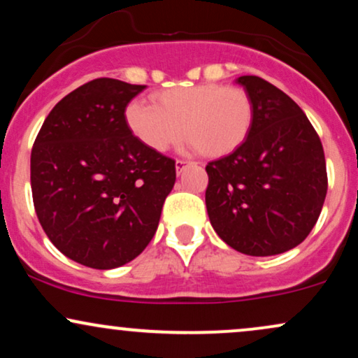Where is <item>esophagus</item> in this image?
Segmentation results:
<instances>
[{
	"instance_id": "esophagus-1",
	"label": "esophagus",
	"mask_w": 358,
	"mask_h": 358,
	"mask_svg": "<svg viewBox=\"0 0 358 358\" xmlns=\"http://www.w3.org/2000/svg\"><path fill=\"white\" fill-rule=\"evenodd\" d=\"M187 165H190V162H187V159H176L175 162V168H176V173H182V170Z\"/></svg>"
}]
</instances>
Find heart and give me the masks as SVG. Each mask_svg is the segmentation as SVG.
Listing matches in <instances>:
<instances>
[{"mask_svg":"<svg viewBox=\"0 0 358 358\" xmlns=\"http://www.w3.org/2000/svg\"><path fill=\"white\" fill-rule=\"evenodd\" d=\"M155 106L133 101L126 108L131 133L146 148L163 153L185 134L188 146L205 156L231 155L248 138L254 108L241 87L200 84L158 92Z\"/></svg>","mask_w":358,"mask_h":358,"instance_id":"1","label":"heart"}]
</instances>
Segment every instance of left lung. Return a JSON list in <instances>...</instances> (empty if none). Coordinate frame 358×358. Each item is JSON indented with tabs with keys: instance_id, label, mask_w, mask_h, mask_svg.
<instances>
[{
	"instance_id": "1",
	"label": "left lung",
	"mask_w": 358,
	"mask_h": 358,
	"mask_svg": "<svg viewBox=\"0 0 358 358\" xmlns=\"http://www.w3.org/2000/svg\"><path fill=\"white\" fill-rule=\"evenodd\" d=\"M252 101L245 141L210 162L205 203L213 231L248 256L296 248L315 227L327 196L320 136L301 108L257 76L237 79Z\"/></svg>"
}]
</instances>
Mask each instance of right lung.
Segmentation results:
<instances>
[{
	"instance_id": "right-lung-1",
	"label": "right lung",
	"mask_w": 358,
	"mask_h": 358,
	"mask_svg": "<svg viewBox=\"0 0 358 358\" xmlns=\"http://www.w3.org/2000/svg\"><path fill=\"white\" fill-rule=\"evenodd\" d=\"M145 87L90 80L50 110L34 143L36 217L52 244L87 268L138 257L175 185V159L146 148L126 122V106Z\"/></svg>"
}]
</instances>
